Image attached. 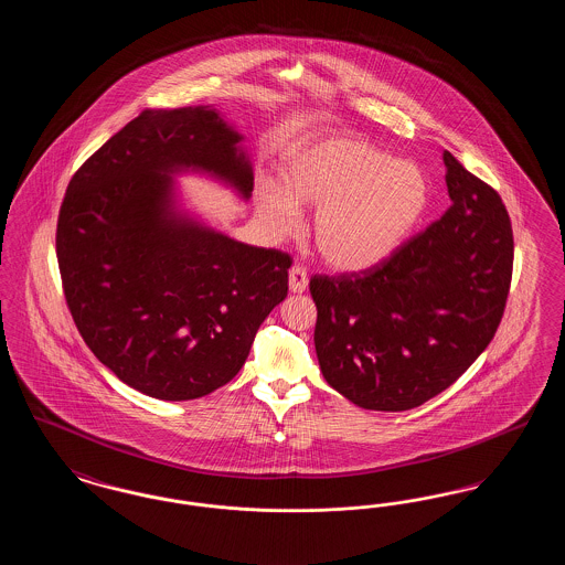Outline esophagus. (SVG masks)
<instances>
[{
    "label": "esophagus",
    "instance_id": "esophagus-1",
    "mask_svg": "<svg viewBox=\"0 0 565 565\" xmlns=\"http://www.w3.org/2000/svg\"><path fill=\"white\" fill-rule=\"evenodd\" d=\"M307 284H309V277H307V270L302 269L300 265H295L290 269V290L295 295H302L307 290Z\"/></svg>",
    "mask_w": 565,
    "mask_h": 565
}]
</instances>
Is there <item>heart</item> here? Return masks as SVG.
I'll use <instances>...</instances> for the list:
<instances>
[{"label": "heart", "instance_id": "obj_1", "mask_svg": "<svg viewBox=\"0 0 565 565\" xmlns=\"http://www.w3.org/2000/svg\"><path fill=\"white\" fill-rule=\"evenodd\" d=\"M279 182L256 189L263 222L275 237H288L300 224L298 207H318L313 243L326 265L339 270L373 269L390 258L428 205V184L417 167L351 135L296 148L281 164Z\"/></svg>", "mask_w": 565, "mask_h": 565}]
</instances>
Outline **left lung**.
Here are the masks:
<instances>
[{
	"mask_svg": "<svg viewBox=\"0 0 565 565\" xmlns=\"http://www.w3.org/2000/svg\"><path fill=\"white\" fill-rule=\"evenodd\" d=\"M451 205L387 260L316 275V353L330 387L362 408L408 411L468 371L509 298L512 228L500 194L443 152Z\"/></svg>",
	"mask_w": 565,
	"mask_h": 565,
	"instance_id": "8db88e82",
	"label": "left lung"
}]
</instances>
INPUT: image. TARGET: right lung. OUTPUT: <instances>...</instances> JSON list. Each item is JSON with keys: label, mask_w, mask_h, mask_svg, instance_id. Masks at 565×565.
<instances>
[{"label": "right lung", "mask_w": 565, "mask_h": 565, "mask_svg": "<svg viewBox=\"0 0 565 565\" xmlns=\"http://www.w3.org/2000/svg\"><path fill=\"white\" fill-rule=\"evenodd\" d=\"M243 135L212 106L146 109L82 164L56 224L65 300L114 375L159 401L212 394L242 371L288 296L290 256L182 210L175 175L252 196Z\"/></svg>", "instance_id": "obj_1"}]
</instances>
